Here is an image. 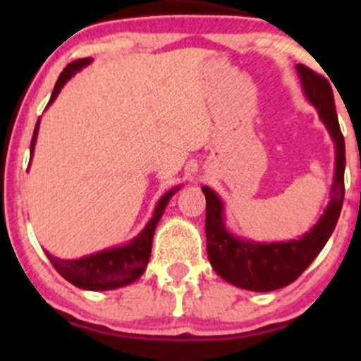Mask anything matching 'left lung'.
<instances>
[{
  "mask_svg": "<svg viewBox=\"0 0 361 361\" xmlns=\"http://www.w3.org/2000/svg\"><path fill=\"white\" fill-rule=\"evenodd\" d=\"M295 69L305 98L317 110L336 151L331 200L317 224L302 238L290 241L258 243L239 238L226 227L221 197L209 186H202L207 200L205 233L210 264L221 279L251 292H271L299 279L333 234L345 198V137L338 123L333 90L326 78L307 66L297 64Z\"/></svg>",
  "mask_w": 361,
  "mask_h": 361,
  "instance_id": "8db88e82",
  "label": "left lung"
}]
</instances>
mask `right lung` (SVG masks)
Masks as SVG:
<instances>
[{"label":"right lung","instance_id":"1","mask_svg":"<svg viewBox=\"0 0 361 361\" xmlns=\"http://www.w3.org/2000/svg\"><path fill=\"white\" fill-rule=\"evenodd\" d=\"M91 62V57L88 59H80L74 61L71 64H68V68L61 73L59 80H57L56 86H54L52 97L49 100L47 106H51L54 100L57 98L62 86L66 85L78 71H81L82 68H86ZM39 126L40 118L37 120L34 135H32L30 142V157L34 156L35 151V142L37 135H39ZM180 186L168 190L163 197L159 198V202L156 204L152 217L149 219L140 233L135 235L132 241H128L122 246H114L106 247V250L93 252V255L82 256L78 259H61L56 256L47 255V258L51 259L52 267L56 268V271L59 273L62 279H66L69 283H73L74 287L82 288V290H94V292H100V290H114L126 287V285L132 283L137 279L142 276V273L146 271L149 256H151V247H152V238H154V231L157 222L163 217L164 209H166L169 198L175 195Z\"/></svg>","mask_w":361,"mask_h":361}]
</instances>
